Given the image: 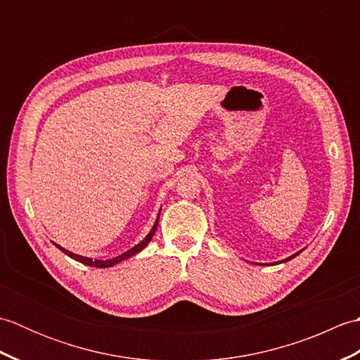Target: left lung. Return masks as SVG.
<instances>
[{
    "label": "left lung",
    "instance_id": "obj_1",
    "mask_svg": "<svg viewBox=\"0 0 360 360\" xmlns=\"http://www.w3.org/2000/svg\"><path fill=\"white\" fill-rule=\"evenodd\" d=\"M300 252H302V250H300ZM300 252H297V254H294V255H292V257H289V258H286V259H285V262H289V259H292V258H294V257H297V255H298V254H300ZM280 263H283V262H280Z\"/></svg>",
    "mask_w": 360,
    "mask_h": 360
}]
</instances>
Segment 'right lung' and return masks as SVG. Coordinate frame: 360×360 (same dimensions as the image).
Instances as JSON below:
<instances>
[{
	"label": "right lung",
	"mask_w": 360,
	"mask_h": 360,
	"mask_svg": "<svg viewBox=\"0 0 360 360\" xmlns=\"http://www.w3.org/2000/svg\"><path fill=\"white\" fill-rule=\"evenodd\" d=\"M158 221H159V219H156V223H155V226H153V229L150 231V233H148L147 236H145V238H143L139 244H136V246H134L133 249L127 250L125 254H122V255H119V257H116V258H111V259H93V258H88V257H82V255H77V254H72V252L66 250V249H65V248H62V246H58V244H56V246H57L60 250H62V252H65V254H66L68 257L74 258L75 262H79V263H83V264H86V266H94V267H110V266H114V264L120 263L122 259H125V258H129V257L136 255L137 252H141L145 246H147V244L151 241L153 235H155V232H156V229H158Z\"/></svg>",
	"instance_id": "obj_1"
}]
</instances>
